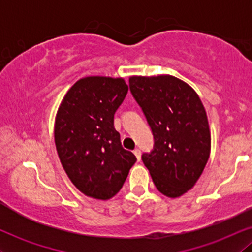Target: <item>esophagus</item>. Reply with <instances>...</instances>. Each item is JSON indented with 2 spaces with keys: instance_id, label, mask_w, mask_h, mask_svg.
<instances>
[{
  "instance_id": "esophagus-1",
  "label": "esophagus",
  "mask_w": 252,
  "mask_h": 252,
  "mask_svg": "<svg viewBox=\"0 0 252 252\" xmlns=\"http://www.w3.org/2000/svg\"><path fill=\"white\" fill-rule=\"evenodd\" d=\"M134 154L136 156V158H137V161H140L141 160V150L140 149H135Z\"/></svg>"
}]
</instances>
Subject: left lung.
Segmentation results:
<instances>
[{
  "label": "left lung",
  "mask_w": 252,
  "mask_h": 252,
  "mask_svg": "<svg viewBox=\"0 0 252 252\" xmlns=\"http://www.w3.org/2000/svg\"><path fill=\"white\" fill-rule=\"evenodd\" d=\"M129 88L142 109L154 147L142 161L158 192L178 198L200 178L211 152L207 115L189 84L173 76L130 77Z\"/></svg>",
  "instance_id": "1"
}]
</instances>
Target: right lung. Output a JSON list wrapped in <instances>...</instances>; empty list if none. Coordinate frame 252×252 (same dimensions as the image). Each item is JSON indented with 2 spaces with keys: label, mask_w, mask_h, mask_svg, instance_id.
<instances>
[{
  "label": "right lung",
  "mask_w": 252,
  "mask_h": 252,
  "mask_svg": "<svg viewBox=\"0 0 252 252\" xmlns=\"http://www.w3.org/2000/svg\"><path fill=\"white\" fill-rule=\"evenodd\" d=\"M126 94L122 78L86 77L68 90L58 109L54 141L60 162L72 184L91 198L116 195L136 162L114 126Z\"/></svg>",
  "instance_id": "right-lung-1"
}]
</instances>
